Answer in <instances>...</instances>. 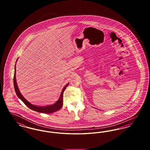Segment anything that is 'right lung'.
Instances as JSON below:
<instances>
[{
    "mask_svg": "<svg viewBox=\"0 0 150 150\" xmlns=\"http://www.w3.org/2000/svg\"><path fill=\"white\" fill-rule=\"evenodd\" d=\"M14 78H13V84H14V90L16 94L17 95L18 97L22 101L28 106L30 108L31 110L39 112H41V113H44V114H50L54 112H56L58 110H59L63 105V93L64 92L65 89L66 88V87L68 86L69 83H67L66 86H64V88H63L62 92L61 93L59 98L57 100V102L54 103L53 105H51L49 106H37L33 105L32 104H31L30 102H29L27 100H26L22 95L19 89L18 88V86L17 85V82H16V65L14 67Z\"/></svg>",
    "mask_w": 150,
    "mask_h": 150,
    "instance_id": "add662e5",
    "label": "right lung"
}]
</instances>
